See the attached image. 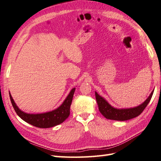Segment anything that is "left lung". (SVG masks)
Wrapping results in <instances>:
<instances>
[{
  "label": "left lung",
  "instance_id": "1",
  "mask_svg": "<svg viewBox=\"0 0 161 161\" xmlns=\"http://www.w3.org/2000/svg\"><path fill=\"white\" fill-rule=\"evenodd\" d=\"M153 93V90L151 93L148 98L142 104L136 107V108L121 109L114 108L104 98L100 96L96 92H95V95L96 102H97L98 105V109L100 112L103 114V116L110 120L124 121L134 119V118L140 115L143 112L146 107H147L149 101H150Z\"/></svg>",
  "mask_w": 161,
  "mask_h": 161
}]
</instances>
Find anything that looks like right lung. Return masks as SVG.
I'll use <instances>...</instances> for the list:
<instances>
[{"instance_id": "add662e5", "label": "right lung", "mask_w": 161, "mask_h": 161, "mask_svg": "<svg viewBox=\"0 0 161 161\" xmlns=\"http://www.w3.org/2000/svg\"><path fill=\"white\" fill-rule=\"evenodd\" d=\"M74 92L75 88L71 90L65 101L58 109L52 112L38 114H30L22 112L15 104L10 93L9 98L14 110L20 119L33 126L40 128H49L62 123L68 118L70 114V106L72 102Z\"/></svg>"}]
</instances>
